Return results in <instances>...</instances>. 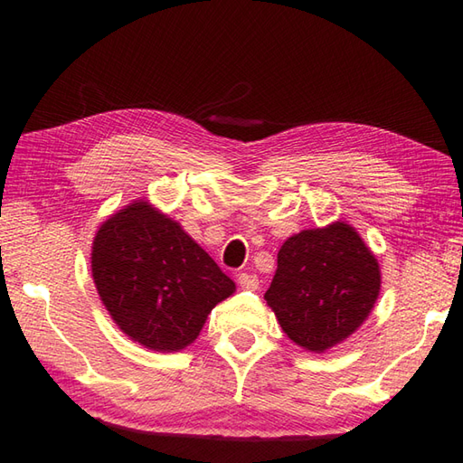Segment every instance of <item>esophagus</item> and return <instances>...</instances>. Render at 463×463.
Instances as JSON below:
<instances>
[{"instance_id": "obj_1", "label": "esophagus", "mask_w": 463, "mask_h": 463, "mask_svg": "<svg viewBox=\"0 0 463 463\" xmlns=\"http://www.w3.org/2000/svg\"><path fill=\"white\" fill-rule=\"evenodd\" d=\"M239 288L249 289V291H257L259 289V277L253 273H239L237 277Z\"/></svg>"}]
</instances>
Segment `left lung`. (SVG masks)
I'll return each instance as SVG.
<instances>
[{"instance_id": "left-lung-1", "label": "left lung", "mask_w": 463, "mask_h": 463, "mask_svg": "<svg viewBox=\"0 0 463 463\" xmlns=\"http://www.w3.org/2000/svg\"><path fill=\"white\" fill-rule=\"evenodd\" d=\"M378 291L373 250L354 226L334 222L283 242L265 299L289 340L319 354L363 326Z\"/></svg>"}]
</instances>
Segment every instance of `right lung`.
<instances>
[{
  "instance_id": "obj_1",
  "label": "right lung",
  "mask_w": 463,
  "mask_h": 463,
  "mask_svg": "<svg viewBox=\"0 0 463 463\" xmlns=\"http://www.w3.org/2000/svg\"><path fill=\"white\" fill-rule=\"evenodd\" d=\"M90 269L113 322L156 352L186 348L213 307L234 291V281L213 257L144 200L100 224Z\"/></svg>"
}]
</instances>
